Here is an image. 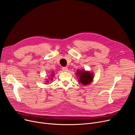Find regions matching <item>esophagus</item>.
I'll return each mask as SVG.
<instances>
[{"mask_svg":"<svg viewBox=\"0 0 135 135\" xmlns=\"http://www.w3.org/2000/svg\"><path fill=\"white\" fill-rule=\"evenodd\" d=\"M62 70L63 71H67L68 70V68L67 67H62Z\"/></svg>","mask_w":135,"mask_h":135,"instance_id":"obj_1","label":"esophagus"}]
</instances>
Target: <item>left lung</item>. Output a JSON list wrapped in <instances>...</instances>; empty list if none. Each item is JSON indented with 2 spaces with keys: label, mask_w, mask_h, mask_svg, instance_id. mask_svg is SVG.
Listing matches in <instances>:
<instances>
[{
  "label": "left lung",
  "mask_w": 135,
  "mask_h": 135,
  "mask_svg": "<svg viewBox=\"0 0 135 135\" xmlns=\"http://www.w3.org/2000/svg\"><path fill=\"white\" fill-rule=\"evenodd\" d=\"M76 74L79 76V82L84 85L89 84L92 81L93 74L89 71H85L84 70L79 71L77 72Z\"/></svg>",
  "instance_id": "obj_1"
}]
</instances>
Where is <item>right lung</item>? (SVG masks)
Returning a JSON list of instances; mask_svg holds the SVG:
<instances>
[{
	"mask_svg": "<svg viewBox=\"0 0 135 135\" xmlns=\"http://www.w3.org/2000/svg\"><path fill=\"white\" fill-rule=\"evenodd\" d=\"M52 75H53V74H52ZM51 80H52V79H51Z\"/></svg>",
	"mask_w": 135,
	"mask_h": 135,
	"instance_id": "obj_1",
	"label": "right lung"
}]
</instances>
